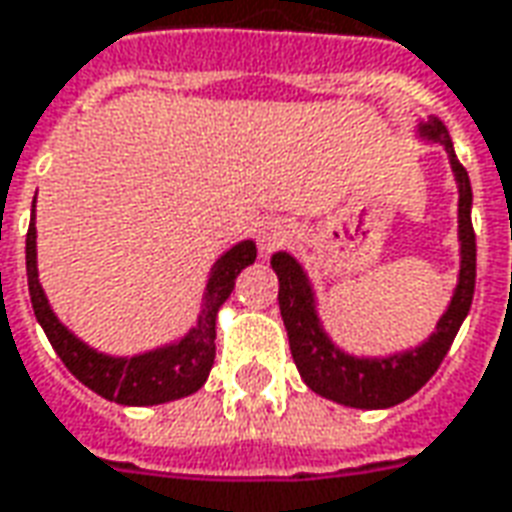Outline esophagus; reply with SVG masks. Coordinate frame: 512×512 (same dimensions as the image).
Here are the masks:
<instances>
[{
	"mask_svg": "<svg viewBox=\"0 0 512 512\" xmlns=\"http://www.w3.org/2000/svg\"><path fill=\"white\" fill-rule=\"evenodd\" d=\"M290 239V225L284 220H270L264 222L262 234H259V245H262V253H273L278 250L284 242Z\"/></svg>",
	"mask_w": 512,
	"mask_h": 512,
	"instance_id": "1",
	"label": "esophagus"
}]
</instances>
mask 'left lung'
Here are the masks:
<instances>
[{
  "label": "left lung",
  "instance_id": "obj_1",
  "mask_svg": "<svg viewBox=\"0 0 512 512\" xmlns=\"http://www.w3.org/2000/svg\"><path fill=\"white\" fill-rule=\"evenodd\" d=\"M421 133L426 139L446 147L454 178H457V189H460V281H457V290L446 315L440 317L438 329L424 345L384 359L348 357L340 348H334L326 331L320 329L315 292L309 287V278L301 264L295 262L290 253H276L270 259L278 276V306H281V317L290 334V351L301 379L317 396L331 398L345 407L384 410L415 396L435 376L443 357L449 354L451 343L474 301L477 234L471 225V181L463 164L457 161L449 130L440 119L424 122Z\"/></svg>",
  "mask_w": 512,
  "mask_h": 512
}]
</instances>
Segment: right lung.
Segmentation results:
<instances>
[{"label": "right lung", "mask_w": 512, "mask_h": 512, "mask_svg": "<svg viewBox=\"0 0 512 512\" xmlns=\"http://www.w3.org/2000/svg\"><path fill=\"white\" fill-rule=\"evenodd\" d=\"M253 259H256V245L248 239V242L234 245L211 267L197 326L181 343L155 348L150 354L130 359L105 357L94 348H88L86 343H80L49 309L47 295L38 281V264H35V203L30 228H27V287H30L35 320L47 331L49 343L58 351L63 365L72 370V376H77L97 396L125 404V407H153V404L175 401V398L192 396L206 384L211 365H214V351H217L214 345L217 312L234 290L236 276L248 264H253Z\"/></svg>", "instance_id": "1"}]
</instances>
